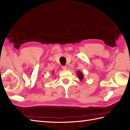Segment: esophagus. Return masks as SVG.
Listing matches in <instances>:
<instances>
[{"label":"esophagus","instance_id":"1","mask_svg":"<svg viewBox=\"0 0 130 130\" xmlns=\"http://www.w3.org/2000/svg\"><path fill=\"white\" fill-rule=\"evenodd\" d=\"M62 69L63 70H67V67H66V66H63L62 67Z\"/></svg>","mask_w":130,"mask_h":130}]
</instances>
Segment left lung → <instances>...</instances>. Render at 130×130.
Wrapping results in <instances>:
<instances>
[{"mask_svg":"<svg viewBox=\"0 0 130 130\" xmlns=\"http://www.w3.org/2000/svg\"><path fill=\"white\" fill-rule=\"evenodd\" d=\"M76 74L77 75H78L79 79L80 80V81H82L83 79H84V75H83V74L82 73V71H76Z\"/></svg>","mask_w":130,"mask_h":130,"instance_id":"left-lung-1","label":"left lung"}]
</instances>
